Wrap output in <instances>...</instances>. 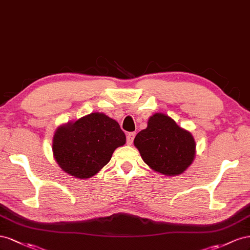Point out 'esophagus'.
<instances>
[{"instance_id":"1","label":"esophagus","mask_w":250,"mask_h":250,"mask_svg":"<svg viewBox=\"0 0 250 250\" xmlns=\"http://www.w3.org/2000/svg\"><path fill=\"white\" fill-rule=\"evenodd\" d=\"M135 138V133H129L126 135V144L131 146L133 144V140Z\"/></svg>"}]
</instances>
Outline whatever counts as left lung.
I'll return each mask as SVG.
<instances>
[{"mask_svg":"<svg viewBox=\"0 0 250 250\" xmlns=\"http://www.w3.org/2000/svg\"><path fill=\"white\" fill-rule=\"evenodd\" d=\"M134 146L149 168L168 177L184 173L196 156L191 133L163 113L148 118L146 129L136 135Z\"/></svg>","mask_w":250,"mask_h":250,"instance_id":"left-lung-1","label":"left lung"}]
</instances>
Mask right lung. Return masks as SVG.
<instances>
[{"label": "right lung", "mask_w": 250, "mask_h": 250, "mask_svg": "<svg viewBox=\"0 0 250 250\" xmlns=\"http://www.w3.org/2000/svg\"><path fill=\"white\" fill-rule=\"evenodd\" d=\"M125 144V135L116 120L94 112L60 125L52 140L59 167L78 179L93 177L108 165L114 151Z\"/></svg>", "instance_id": "1"}]
</instances>
